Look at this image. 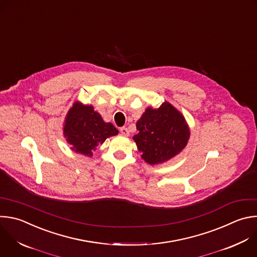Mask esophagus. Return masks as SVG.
Segmentation results:
<instances>
[{
    "mask_svg": "<svg viewBox=\"0 0 257 257\" xmlns=\"http://www.w3.org/2000/svg\"><path fill=\"white\" fill-rule=\"evenodd\" d=\"M120 132H121V134L124 135V136H128V135H129V130H128V128H126V127H121V128H120Z\"/></svg>",
    "mask_w": 257,
    "mask_h": 257,
    "instance_id": "34e87169",
    "label": "esophagus"
}]
</instances>
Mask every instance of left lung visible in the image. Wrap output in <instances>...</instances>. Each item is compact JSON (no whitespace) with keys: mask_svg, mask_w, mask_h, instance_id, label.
<instances>
[{"mask_svg":"<svg viewBox=\"0 0 257 257\" xmlns=\"http://www.w3.org/2000/svg\"><path fill=\"white\" fill-rule=\"evenodd\" d=\"M136 129L133 139L142 159L151 165L178 155L191 134L185 117L168 102L157 109L148 107L137 121Z\"/></svg>","mask_w":257,"mask_h":257,"instance_id":"1","label":"left lung"}]
</instances>
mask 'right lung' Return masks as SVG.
Returning a JSON list of instances; mask_svg holds the SVG:
<instances>
[{
  "instance_id": "1",
  "label": "right lung",
  "mask_w": 257,
  "mask_h": 257,
  "mask_svg": "<svg viewBox=\"0 0 257 257\" xmlns=\"http://www.w3.org/2000/svg\"><path fill=\"white\" fill-rule=\"evenodd\" d=\"M112 123H106L91 105L75 102L64 120L63 135L71 145V150L92 156L99 144L118 134Z\"/></svg>"
}]
</instances>
